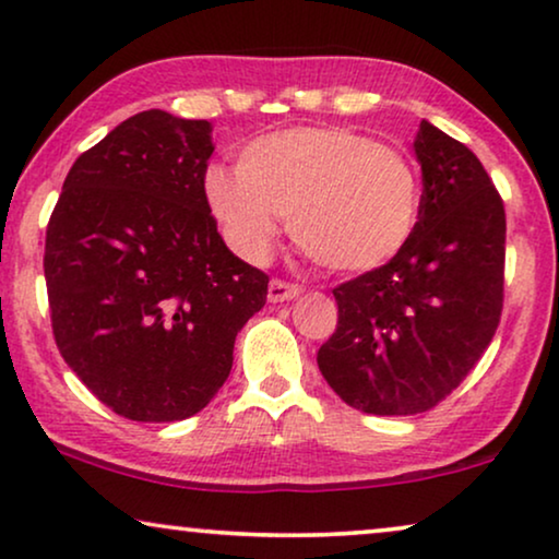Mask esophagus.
<instances>
[{
  "mask_svg": "<svg viewBox=\"0 0 559 559\" xmlns=\"http://www.w3.org/2000/svg\"><path fill=\"white\" fill-rule=\"evenodd\" d=\"M300 295V287L293 285V282H285V280H272L270 282V302H285V300H293V297Z\"/></svg>",
  "mask_w": 559,
  "mask_h": 559,
  "instance_id": "1",
  "label": "esophagus"
}]
</instances>
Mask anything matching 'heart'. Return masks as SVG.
Returning <instances> with one entry per match:
<instances>
[{
  "instance_id": "heart-1",
  "label": "heart",
  "mask_w": 559,
  "mask_h": 559,
  "mask_svg": "<svg viewBox=\"0 0 559 559\" xmlns=\"http://www.w3.org/2000/svg\"><path fill=\"white\" fill-rule=\"evenodd\" d=\"M205 203L239 254L270 251L280 218L295 247L333 274L384 266L419 221L423 182L407 155L343 127H300L249 142L239 173L213 165Z\"/></svg>"
}]
</instances>
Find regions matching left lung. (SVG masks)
<instances>
[{
    "instance_id": "left-lung-1",
    "label": "left lung",
    "mask_w": 559,
    "mask_h": 559,
    "mask_svg": "<svg viewBox=\"0 0 559 559\" xmlns=\"http://www.w3.org/2000/svg\"><path fill=\"white\" fill-rule=\"evenodd\" d=\"M423 203L392 262L333 289L335 333L318 366L366 415H419L468 377L503 308L507 213L480 159L419 121Z\"/></svg>"
}]
</instances>
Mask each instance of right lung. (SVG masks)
<instances>
[{
    "mask_svg": "<svg viewBox=\"0 0 559 559\" xmlns=\"http://www.w3.org/2000/svg\"><path fill=\"white\" fill-rule=\"evenodd\" d=\"M211 129L159 109L121 121L75 159L45 231L60 356L134 423L201 412L266 302L270 277L228 251L205 203Z\"/></svg>",
    "mask_w": 559,
    "mask_h": 559,
    "instance_id": "add662e5",
    "label": "right lung"
}]
</instances>
